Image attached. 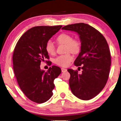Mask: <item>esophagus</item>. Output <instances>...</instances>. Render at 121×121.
<instances>
[{"label": "esophagus", "mask_w": 121, "mask_h": 121, "mask_svg": "<svg viewBox=\"0 0 121 121\" xmlns=\"http://www.w3.org/2000/svg\"><path fill=\"white\" fill-rule=\"evenodd\" d=\"M61 71H62V72H66V71H67V69L62 68H61Z\"/></svg>", "instance_id": "34e87169"}]
</instances>
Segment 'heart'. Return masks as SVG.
<instances>
[{"label": "heart", "mask_w": 121, "mask_h": 121, "mask_svg": "<svg viewBox=\"0 0 121 121\" xmlns=\"http://www.w3.org/2000/svg\"><path fill=\"white\" fill-rule=\"evenodd\" d=\"M59 44L65 45V52L69 51L74 54L78 53L81 50V45L79 40L77 39H73L70 34L63 33L60 34L56 38ZM45 49L47 53L49 55H54L55 53V46L51 40H48L46 44ZM73 60V56L69 52L57 56L55 60L56 65L61 67L68 66L70 61Z\"/></svg>", "instance_id": "heart-1"}]
</instances>
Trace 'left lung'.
<instances>
[{
  "label": "left lung",
  "mask_w": 121,
  "mask_h": 121,
  "mask_svg": "<svg viewBox=\"0 0 121 121\" xmlns=\"http://www.w3.org/2000/svg\"><path fill=\"white\" fill-rule=\"evenodd\" d=\"M62 30L77 32L81 42V52L74 61L82 69H68L69 81L73 94L83 100H89L100 93L108 79L111 65V55L107 40L99 30L84 23L71 24Z\"/></svg>",
  "instance_id": "obj_1"
}]
</instances>
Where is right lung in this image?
<instances>
[{
    "label": "right lung",
    "instance_id": "obj_1",
    "mask_svg": "<svg viewBox=\"0 0 121 121\" xmlns=\"http://www.w3.org/2000/svg\"><path fill=\"white\" fill-rule=\"evenodd\" d=\"M62 26H36L28 30L17 42L13 54V70L19 87L30 100L46 102L53 95L54 80L61 73L53 66L45 72L40 69L42 61L50 65L45 49L47 42Z\"/></svg>",
    "mask_w": 121,
    "mask_h": 121
}]
</instances>
